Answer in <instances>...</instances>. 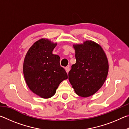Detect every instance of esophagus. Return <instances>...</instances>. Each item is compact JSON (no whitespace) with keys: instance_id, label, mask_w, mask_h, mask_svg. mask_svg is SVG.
I'll use <instances>...</instances> for the list:
<instances>
[{"instance_id":"1","label":"esophagus","mask_w":129,"mask_h":129,"mask_svg":"<svg viewBox=\"0 0 129 129\" xmlns=\"http://www.w3.org/2000/svg\"><path fill=\"white\" fill-rule=\"evenodd\" d=\"M65 71H66L67 73H68V72H69V71H70V68L69 67H67L65 68Z\"/></svg>"}]
</instances>
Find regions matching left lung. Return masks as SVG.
I'll list each match as a JSON object with an SVG mask.
<instances>
[{
    "instance_id": "obj_1",
    "label": "left lung",
    "mask_w": 129,
    "mask_h": 129,
    "mask_svg": "<svg viewBox=\"0 0 129 129\" xmlns=\"http://www.w3.org/2000/svg\"><path fill=\"white\" fill-rule=\"evenodd\" d=\"M74 48L76 62L69 72V80L77 95L87 97L97 92L105 81L108 59L102 48L92 41Z\"/></svg>"
}]
</instances>
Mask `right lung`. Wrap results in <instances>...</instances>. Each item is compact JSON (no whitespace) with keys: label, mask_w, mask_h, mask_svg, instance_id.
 Segmentation results:
<instances>
[{"label":"right lung","mask_w":129,"mask_h":129,"mask_svg":"<svg viewBox=\"0 0 129 129\" xmlns=\"http://www.w3.org/2000/svg\"><path fill=\"white\" fill-rule=\"evenodd\" d=\"M56 44L48 39H40L28 50L24 61L27 85L44 99L52 97L60 83L68 78L66 71L60 66V57L52 54Z\"/></svg>","instance_id":"obj_1"}]
</instances>
